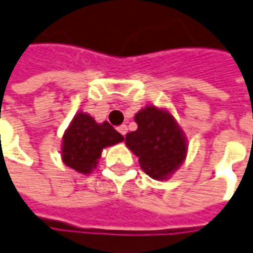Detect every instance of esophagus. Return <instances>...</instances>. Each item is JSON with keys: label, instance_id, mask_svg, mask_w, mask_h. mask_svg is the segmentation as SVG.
Returning a JSON list of instances; mask_svg holds the SVG:
<instances>
[{"label": "esophagus", "instance_id": "obj_1", "mask_svg": "<svg viewBox=\"0 0 253 253\" xmlns=\"http://www.w3.org/2000/svg\"><path fill=\"white\" fill-rule=\"evenodd\" d=\"M117 129H118V132H120L123 136H125V135H126V132H128V126H126V125H120Z\"/></svg>", "mask_w": 253, "mask_h": 253}]
</instances>
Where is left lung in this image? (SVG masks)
<instances>
[{"label": "left lung", "instance_id": "obj_1", "mask_svg": "<svg viewBox=\"0 0 253 253\" xmlns=\"http://www.w3.org/2000/svg\"><path fill=\"white\" fill-rule=\"evenodd\" d=\"M138 129L126 133L125 143L139 157L142 170L153 179H167L186 157V138L167 111L146 106L135 115Z\"/></svg>", "mask_w": 253, "mask_h": 253}]
</instances>
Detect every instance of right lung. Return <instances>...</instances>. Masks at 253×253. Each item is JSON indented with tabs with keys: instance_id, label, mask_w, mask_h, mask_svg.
<instances>
[{
	"instance_id": "right-lung-1",
	"label": "right lung",
	"mask_w": 253,
	"mask_h": 253,
	"mask_svg": "<svg viewBox=\"0 0 253 253\" xmlns=\"http://www.w3.org/2000/svg\"><path fill=\"white\" fill-rule=\"evenodd\" d=\"M123 140V135L107 121L97 124L93 117L81 111L62 136V162L81 174H90L99 164L103 149Z\"/></svg>"
}]
</instances>
